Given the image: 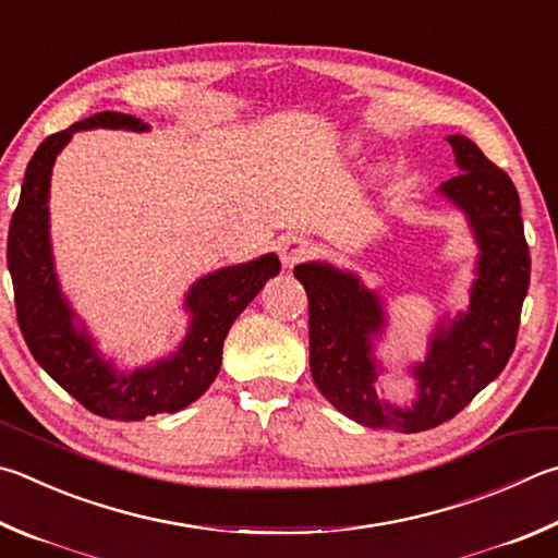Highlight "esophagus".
Masks as SVG:
<instances>
[{"instance_id": "34e87169", "label": "esophagus", "mask_w": 558, "mask_h": 558, "mask_svg": "<svg viewBox=\"0 0 558 558\" xmlns=\"http://www.w3.org/2000/svg\"><path fill=\"white\" fill-rule=\"evenodd\" d=\"M312 248H314V244H312L310 239H305V236H288V239L280 244V260H282V266L292 268V266H295V263L305 260V258L310 256V253H312Z\"/></svg>"}]
</instances>
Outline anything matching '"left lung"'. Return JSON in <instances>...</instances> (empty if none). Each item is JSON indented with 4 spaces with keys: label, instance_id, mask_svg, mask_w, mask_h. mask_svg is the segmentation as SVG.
<instances>
[{
    "label": "left lung",
    "instance_id": "left-lung-1",
    "mask_svg": "<svg viewBox=\"0 0 558 558\" xmlns=\"http://www.w3.org/2000/svg\"><path fill=\"white\" fill-rule=\"evenodd\" d=\"M447 141L461 175L441 182L437 195L463 211L478 258L469 307L441 317L429 333L427 356L408 366L417 385L410 404L400 408L376 390L385 373L376 343L388 327L380 292L327 260L295 266L310 302L312 378L333 408L371 429L414 434L439 427L500 376L518 341L530 288L520 195L471 138L456 134Z\"/></svg>",
    "mask_w": 558,
    "mask_h": 558
}]
</instances>
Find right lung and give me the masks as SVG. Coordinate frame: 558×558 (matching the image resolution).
<instances>
[{
	"label": "right lung",
	"instance_id": "add662e5",
	"mask_svg": "<svg viewBox=\"0 0 558 558\" xmlns=\"http://www.w3.org/2000/svg\"><path fill=\"white\" fill-rule=\"evenodd\" d=\"M87 129H124L144 134L150 126L121 111H99L48 136L36 148L26 166L22 197L7 241L16 319L28 351L60 388L99 417L138 422L158 412H178L205 395L219 373L221 347L231 324L260 288L278 276L280 260L276 253H263L239 266L211 270L192 282L182 302L190 322L180 347L166 359L119 371L114 361L102 356L87 324L60 290L50 246L48 197L53 163L73 134Z\"/></svg>",
	"mask_w": 558,
	"mask_h": 558
}]
</instances>
